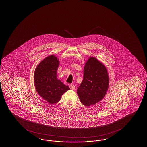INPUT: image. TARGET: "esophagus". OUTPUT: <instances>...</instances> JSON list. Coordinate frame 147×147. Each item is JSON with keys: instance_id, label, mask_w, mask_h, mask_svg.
<instances>
[{"instance_id": "esophagus-1", "label": "esophagus", "mask_w": 147, "mask_h": 147, "mask_svg": "<svg viewBox=\"0 0 147 147\" xmlns=\"http://www.w3.org/2000/svg\"><path fill=\"white\" fill-rule=\"evenodd\" d=\"M69 87L71 90H75V86L74 84H70Z\"/></svg>"}]
</instances>
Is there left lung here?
I'll list each match as a JSON object with an SVG mask.
<instances>
[{"label": "left lung", "instance_id": "obj_1", "mask_svg": "<svg viewBox=\"0 0 147 147\" xmlns=\"http://www.w3.org/2000/svg\"><path fill=\"white\" fill-rule=\"evenodd\" d=\"M109 78L106 67L97 58L90 57L84 69V78L77 90L81 103L94 105L103 99L108 90Z\"/></svg>", "mask_w": 147, "mask_h": 147}]
</instances>
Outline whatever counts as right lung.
Masks as SVG:
<instances>
[{
  "mask_svg": "<svg viewBox=\"0 0 147 147\" xmlns=\"http://www.w3.org/2000/svg\"><path fill=\"white\" fill-rule=\"evenodd\" d=\"M59 60L54 55L46 57L34 70V86L38 94L50 104L58 102L63 94L70 89L57 77Z\"/></svg>",
  "mask_w": 147,
  "mask_h": 147,
  "instance_id": "right-lung-1",
  "label": "right lung"
}]
</instances>
